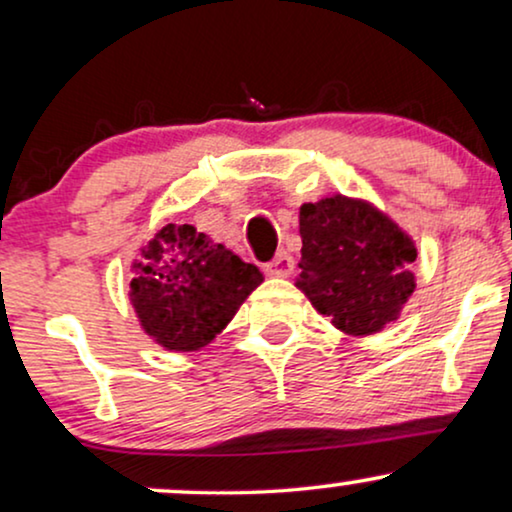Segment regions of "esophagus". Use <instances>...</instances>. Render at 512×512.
Wrapping results in <instances>:
<instances>
[{
	"instance_id": "esophagus-1",
	"label": "esophagus",
	"mask_w": 512,
	"mask_h": 512,
	"mask_svg": "<svg viewBox=\"0 0 512 512\" xmlns=\"http://www.w3.org/2000/svg\"><path fill=\"white\" fill-rule=\"evenodd\" d=\"M292 270H294V258H292V254H287L285 249L277 251L273 261L266 263V273L273 277H287V275H292Z\"/></svg>"
}]
</instances>
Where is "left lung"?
Returning a JSON list of instances; mask_svg holds the SVG:
<instances>
[{
  "label": "left lung",
  "mask_w": 512,
  "mask_h": 512,
  "mask_svg": "<svg viewBox=\"0 0 512 512\" xmlns=\"http://www.w3.org/2000/svg\"><path fill=\"white\" fill-rule=\"evenodd\" d=\"M296 287L337 330L353 337L394 323L415 289L418 249L399 225L363 199L325 197L299 211Z\"/></svg>",
  "instance_id": "8db88e82"
}]
</instances>
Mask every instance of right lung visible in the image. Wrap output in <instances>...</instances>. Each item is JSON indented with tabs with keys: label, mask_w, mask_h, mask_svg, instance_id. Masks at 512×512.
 <instances>
[{
	"label": "right lung",
	"mask_w": 512,
	"mask_h": 512,
	"mask_svg": "<svg viewBox=\"0 0 512 512\" xmlns=\"http://www.w3.org/2000/svg\"><path fill=\"white\" fill-rule=\"evenodd\" d=\"M130 304L142 330L168 351H199L235 318L263 273L197 232L168 223L132 263Z\"/></svg>",
	"instance_id": "add662e5"
}]
</instances>
